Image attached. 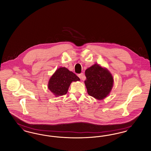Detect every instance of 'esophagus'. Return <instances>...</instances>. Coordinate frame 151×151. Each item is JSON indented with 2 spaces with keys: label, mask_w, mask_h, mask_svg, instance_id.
<instances>
[{
  "label": "esophagus",
  "mask_w": 151,
  "mask_h": 151,
  "mask_svg": "<svg viewBox=\"0 0 151 151\" xmlns=\"http://www.w3.org/2000/svg\"><path fill=\"white\" fill-rule=\"evenodd\" d=\"M78 76H79V78L81 79V80H84V79H86V76H85V75H84L83 73H81L79 74V75H78Z\"/></svg>",
  "instance_id": "34e87169"
}]
</instances>
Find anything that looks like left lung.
<instances>
[{"label":"left lung","instance_id":"left-lung-1","mask_svg":"<svg viewBox=\"0 0 151 151\" xmlns=\"http://www.w3.org/2000/svg\"><path fill=\"white\" fill-rule=\"evenodd\" d=\"M84 81L89 95L97 100H103L109 95L113 86L114 79L105 68L98 64L92 65L85 71Z\"/></svg>","mask_w":151,"mask_h":151}]
</instances>
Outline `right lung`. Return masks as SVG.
<instances>
[{"label":"right lung","instance_id":"add662e5","mask_svg":"<svg viewBox=\"0 0 151 151\" xmlns=\"http://www.w3.org/2000/svg\"><path fill=\"white\" fill-rule=\"evenodd\" d=\"M80 81V79L74 73L65 67H60L51 77L48 88L56 97L63 96L67 93L72 81Z\"/></svg>","mask_w":151,"mask_h":151}]
</instances>
